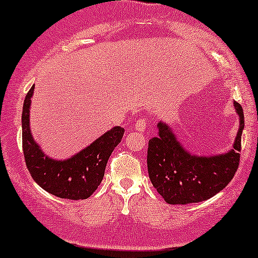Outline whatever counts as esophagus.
<instances>
[{
  "mask_svg": "<svg viewBox=\"0 0 258 258\" xmlns=\"http://www.w3.org/2000/svg\"><path fill=\"white\" fill-rule=\"evenodd\" d=\"M146 120L145 119H139L137 121V124H135V130L139 133H144L145 130H146Z\"/></svg>",
  "mask_w": 258,
  "mask_h": 258,
  "instance_id": "1",
  "label": "esophagus"
}]
</instances>
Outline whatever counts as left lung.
Returning <instances> with one entry per match:
<instances>
[{
    "label": "left lung",
    "instance_id": "8db88e82",
    "mask_svg": "<svg viewBox=\"0 0 258 258\" xmlns=\"http://www.w3.org/2000/svg\"><path fill=\"white\" fill-rule=\"evenodd\" d=\"M233 103L239 115V129L233 147L223 153H191L178 140L172 126L158 121L157 137L149 140L147 170L152 185L167 204L206 201L222 191L233 179L239 166L245 126L242 107L235 101Z\"/></svg>",
    "mask_w": 258,
    "mask_h": 258
}]
</instances>
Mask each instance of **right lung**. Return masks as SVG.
Returning a JSON list of instances; mask_svg holds the SVG:
<instances>
[{"label":"right lung","instance_id":"1","mask_svg":"<svg viewBox=\"0 0 258 258\" xmlns=\"http://www.w3.org/2000/svg\"><path fill=\"white\" fill-rule=\"evenodd\" d=\"M35 85L25 96L22 113L23 152L37 185L60 199L90 198L102 181L109 156L121 141L124 128L113 126L72 157L54 160L42 151L30 129V106Z\"/></svg>","mask_w":258,"mask_h":258}]
</instances>
